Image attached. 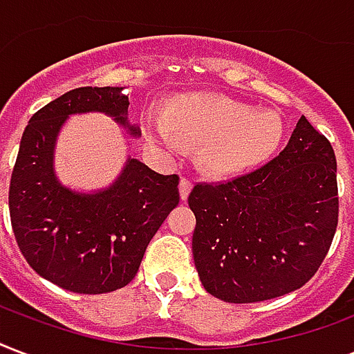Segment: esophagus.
Returning <instances> with one entry per match:
<instances>
[{"mask_svg": "<svg viewBox=\"0 0 354 354\" xmlns=\"http://www.w3.org/2000/svg\"><path fill=\"white\" fill-rule=\"evenodd\" d=\"M191 187H193V182H191V178L183 176L180 180V196H182V201H185L191 193Z\"/></svg>", "mask_w": 354, "mask_h": 354, "instance_id": "1", "label": "esophagus"}]
</instances>
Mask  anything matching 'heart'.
I'll list each match as a JSON object with an SVG mask.
<instances>
[{
  "label": "heart",
  "mask_w": 354,
  "mask_h": 354,
  "mask_svg": "<svg viewBox=\"0 0 354 354\" xmlns=\"http://www.w3.org/2000/svg\"><path fill=\"white\" fill-rule=\"evenodd\" d=\"M150 129L167 148H178L180 141L202 148L207 171L230 174L274 152L284 124L273 111H252L215 94H191L167 109V122L150 118Z\"/></svg>",
  "instance_id": "heart-1"
}]
</instances>
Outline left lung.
Listing matches in <instances>:
<instances>
[{
  "label": "left lung",
  "instance_id": "8db88e82",
  "mask_svg": "<svg viewBox=\"0 0 354 354\" xmlns=\"http://www.w3.org/2000/svg\"><path fill=\"white\" fill-rule=\"evenodd\" d=\"M338 204L333 145L301 117L277 158L232 180L198 182L191 191L202 286L236 304L299 290L333 245Z\"/></svg>",
  "mask_w": 354,
  "mask_h": 354
}]
</instances>
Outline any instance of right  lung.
Instances as JSON below:
<instances>
[{
	"label": "right lung",
	"mask_w": 354,
	"mask_h": 354,
	"mask_svg": "<svg viewBox=\"0 0 354 354\" xmlns=\"http://www.w3.org/2000/svg\"><path fill=\"white\" fill-rule=\"evenodd\" d=\"M128 105L118 87L74 88L35 113L21 135L9 187L10 225L27 263L63 290L96 295L129 284L180 202V176L158 174L137 159L96 195H77L55 180L53 145L66 117L102 111L128 126Z\"/></svg>",
	"instance_id": "obj_1"
}]
</instances>
